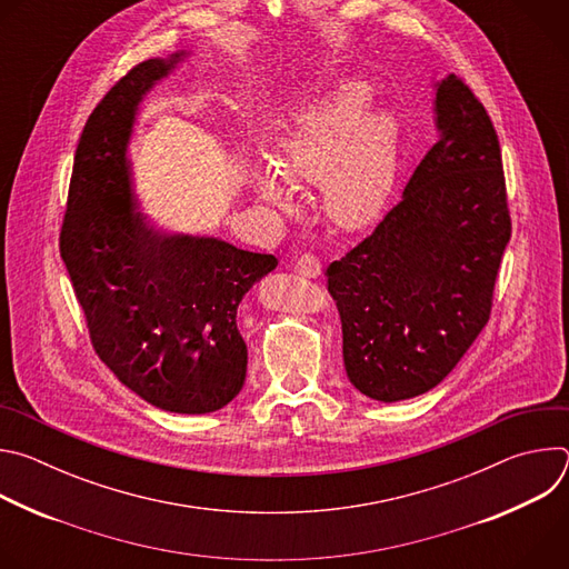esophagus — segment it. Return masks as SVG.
Segmentation results:
<instances>
[{"mask_svg": "<svg viewBox=\"0 0 569 569\" xmlns=\"http://www.w3.org/2000/svg\"><path fill=\"white\" fill-rule=\"evenodd\" d=\"M295 270L303 277H319L321 274V261L315 257V254H301L297 261H295Z\"/></svg>", "mask_w": 569, "mask_h": 569, "instance_id": "34e87169", "label": "esophagus"}]
</instances>
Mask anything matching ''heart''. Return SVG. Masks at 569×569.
Instances as JSON below:
<instances>
[{"label":"heart","instance_id":"heart-1","mask_svg":"<svg viewBox=\"0 0 569 569\" xmlns=\"http://www.w3.org/2000/svg\"><path fill=\"white\" fill-rule=\"evenodd\" d=\"M371 92L340 83L292 106L268 134V173L252 176L257 198L283 213L295 193L317 187V207L329 224L358 231L385 209L396 187L400 128L391 112L369 110Z\"/></svg>","mask_w":569,"mask_h":569}]
</instances>
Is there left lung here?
Here are the masks:
<instances>
[{
  "instance_id": "obj_1",
  "label": "left lung",
  "mask_w": 569,
  "mask_h": 569,
  "mask_svg": "<svg viewBox=\"0 0 569 569\" xmlns=\"http://www.w3.org/2000/svg\"><path fill=\"white\" fill-rule=\"evenodd\" d=\"M437 143L398 204L327 268L351 385L382 402L437 387L491 315L511 238L491 117L455 73L435 83Z\"/></svg>"
}]
</instances>
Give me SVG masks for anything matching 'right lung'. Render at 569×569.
I'll return each mask as SVG.
<instances>
[{
    "instance_id": "right-lung-1",
    "label": "right lung",
    "mask_w": 569,
    "mask_h": 569,
    "mask_svg": "<svg viewBox=\"0 0 569 569\" xmlns=\"http://www.w3.org/2000/svg\"><path fill=\"white\" fill-rule=\"evenodd\" d=\"M184 58L139 62L90 114L73 157L60 257L110 371L159 410L207 415L246 382L236 310L277 259L159 229L134 200L128 146L139 106Z\"/></svg>"
}]
</instances>
